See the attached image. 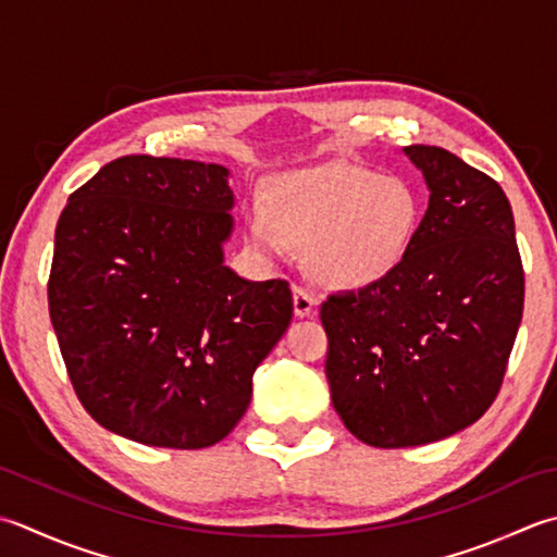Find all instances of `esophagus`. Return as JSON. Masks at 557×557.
Masks as SVG:
<instances>
[{
    "mask_svg": "<svg viewBox=\"0 0 557 557\" xmlns=\"http://www.w3.org/2000/svg\"><path fill=\"white\" fill-rule=\"evenodd\" d=\"M315 297L307 289V287H294V313L304 319V315H311L313 307H315Z\"/></svg>",
    "mask_w": 557,
    "mask_h": 557,
    "instance_id": "obj_1",
    "label": "esophagus"
}]
</instances>
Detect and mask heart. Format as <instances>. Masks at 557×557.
<instances>
[{"instance_id":"obj_1","label":"heart","mask_w":557,"mask_h":557,"mask_svg":"<svg viewBox=\"0 0 557 557\" xmlns=\"http://www.w3.org/2000/svg\"><path fill=\"white\" fill-rule=\"evenodd\" d=\"M270 211L250 207V242L272 256L287 242L307 246L313 275L337 289L372 287L394 275L422 222L420 200L406 181L355 163L285 173L272 183Z\"/></svg>"}]
</instances>
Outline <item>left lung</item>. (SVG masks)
<instances>
[{
    "mask_svg": "<svg viewBox=\"0 0 557 557\" xmlns=\"http://www.w3.org/2000/svg\"><path fill=\"white\" fill-rule=\"evenodd\" d=\"M430 205L403 265L321 304L325 376L359 442L400 449L466 430L493 406L524 311L505 190L442 147L403 149Z\"/></svg>",
    "mask_w": 557,
    "mask_h": 557,
    "instance_id": "obj_1",
    "label": "left lung"
}]
</instances>
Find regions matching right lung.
Masks as SVG:
<instances>
[{
	"instance_id": "obj_1",
	"label": "right lung",
	"mask_w": 557,
	"mask_h": 557,
	"mask_svg": "<svg viewBox=\"0 0 557 557\" xmlns=\"http://www.w3.org/2000/svg\"><path fill=\"white\" fill-rule=\"evenodd\" d=\"M234 193L220 163L123 157L74 190L54 228L48 307L86 412L163 449L222 442L285 335V280L224 265Z\"/></svg>"
}]
</instances>
